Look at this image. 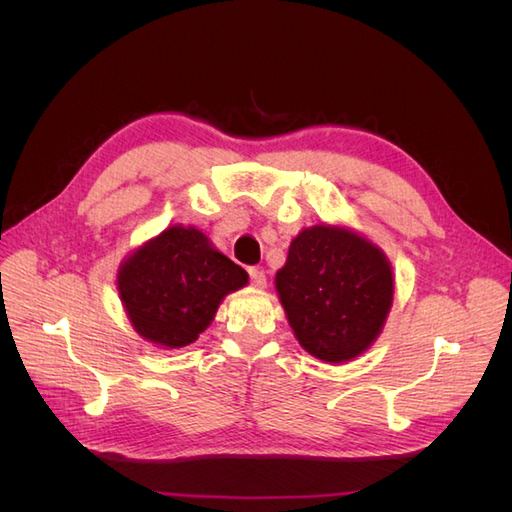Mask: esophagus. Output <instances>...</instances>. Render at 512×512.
Returning <instances> with one entry per match:
<instances>
[{"label":"esophagus","mask_w":512,"mask_h":512,"mask_svg":"<svg viewBox=\"0 0 512 512\" xmlns=\"http://www.w3.org/2000/svg\"><path fill=\"white\" fill-rule=\"evenodd\" d=\"M250 282H252V286H256V288H265V286H267V275H265V271L250 269Z\"/></svg>","instance_id":"1"}]
</instances>
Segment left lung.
<instances>
[{
  "label": "left lung",
  "instance_id": "8db88e82",
  "mask_svg": "<svg viewBox=\"0 0 512 512\" xmlns=\"http://www.w3.org/2000/svg\"><path fill=\"white\" fill-rule=\"evenodd\" d=\"M275 290L301 348L337 365L361 356L382 333L395 275L376 243L322 222L292 239Z\"/></svg>",
  "mask_w": 512,
  "mask_h": 512
}]
</instances>
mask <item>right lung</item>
<instances>
[{
  "label": "right lung",
  "mask_w": 512,
  "mask_h": 512,
  "mask_svg": "<svg viewBox=\"0 0 512 512\" xmlns=\"http://www.w3.org/2000/svg\"><path fill=\"white\" fill-rule=\"evenodd\" d=\"M247 273L194 226H168L123 258L117 290L134 331L158 348L194 344Z\"/></svg>",
  "instance_id": "1"
}]
</instances>
